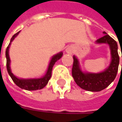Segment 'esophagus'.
Segmentation results:
<instances>
[{"instance_id":"1","label":"esophagus","mask_w":122,"mask_h":122,"mask_svg":"<svg viewBox=\"0 0 122 122\" xmlns=\"http://www.w3.org/2000/svg\"><path fill=\"white\" fill-rule=\"evenodd\" d=\"M73 51H74V50H73V48L72 47H68L66 49V52L69 54H72L73 53Z\"/></svg>"}]
</instances>
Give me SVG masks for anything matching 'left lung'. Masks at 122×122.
<instances>
[{
    "instance_id": "left-lung-1",
    "label": "left lung",
    "mask_w": 122,
    "mask_h": 122,
    "mask_svg": "<svg viewBox=\"0 0 122 122\" xmlns=\"http://www.w3.org/2000/svg\"><path fill=\"white\" fill-rule=\"evenodd\" d=\"M103 34L105 35L95 42L97 44L105 43L109 46L111 60L109 66L103 71L98 73L82 71L77 58L73 56V77L79 86L87 91L100 92L105 89L114 81L118 71L120 57L117 42L105 32H103Z\"/></svg>"
}]
</instances>
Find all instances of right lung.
I'll list each match as a JSON object with an SVG mask.
<instances>
[{
	"instance_id": "obj_1",
	"label": "right lung",
	"mask_w": 122,
	"mask_h": 122,
	"mask_svg": "<svg viewBox=\"0 0 122 122\" xmlns=\"http://www.w3.org/2000/svg\"><path fill=\"white\" fill-rule=\"evenodd\" d=\"M20 32V31H19L18 32H17L16 34H15L14 35L12 36L11 39L10 41V43L8 45L6 49V58H7V71L9 75H10V77L12 79V80L13 82L16 84L18 87H20L21 89L28 90V91H32V90H41L42 88H43L49 81L50 78L51 77V71H52V68L53 66L55 64V63L62 58L63 53L62 51L59 52L58 54L54 55V56H52V58L51 59L50 62H49V66L47 70V72L45 73L43 77L40 78H33V79H22V78L17 77L15 75H14L11 72V67H10V63H11V60L9 58V50L10 45L11 44V42L14 40V39L18 35V34Z\"/></svg>"
}]
</instances>
